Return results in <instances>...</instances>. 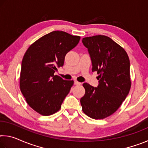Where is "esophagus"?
<instances>
[{
    "mask_svg": "<svg viewBox=\"0 0 148 148\" xmlns=\"http://www.w3.org/2000/svg\"><path fill=\"white\" fill-rule=\"evenodd\" d=\"M80 84H81L80 82H77V81H74V85H76V86H79V85H80Z\"/></svg>",
    "mask_w": 148,
    "mask_h": 148,
    "instance_id": "obj_1",
    "label": "esophagus"
}]
</instances>
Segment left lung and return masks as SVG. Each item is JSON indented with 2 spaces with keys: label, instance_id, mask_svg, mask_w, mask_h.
I'll list each match as a JSON object with an SVG mask.
<instances>
[{
  "label": "left lung",
  "instance_id": "left-lung-1",
  "mask_svg": "<svg viewBox=\"0 0 148 148\" xmlns=\"http://www.w3.org/2000/svg\"><path fill=\"white\" fill-rule=\"evenodd\" d=\"M92 63V72L99 76L97 87L84 83V96L80 99L82 110L95 119L113 114L121 106L131 88L130 61L125 49L104 35L82 39Z\"/></svg>",
  "mask_w": 148,
  "mask_h": 148
}]
</instances>
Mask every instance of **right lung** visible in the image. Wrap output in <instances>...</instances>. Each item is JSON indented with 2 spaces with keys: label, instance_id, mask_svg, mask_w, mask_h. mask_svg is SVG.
Returning <instances> with one entry per match:
<instances>
[{
  "label": "right lung",
  "instance_id": "obj_1",
  "mask_svg": "<svg viewBox=\"0 0 148 148\" xmlns=\"http://www.w3.org/2000/svg\"><path fill=\"white\" fill-rule=\"evenodd\" d=\"M80 40L63 31L44 35L27 50L21 62L20 89L27 103L42 116L58 112L74 84L54 75Z\"/></svg>",
  "mask_w": 148,
  "mask_h": 148
}]
</instances>
